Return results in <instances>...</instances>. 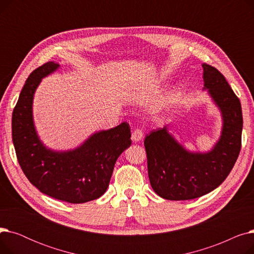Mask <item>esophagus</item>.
<instances>
[{
	"mask_svg": "<svg viewBox=\"0 0 254 254\" xmlns=\"http://www.w3.org/2000/svg\"><path fill=\"white\" fill-rule=\"evenodd\" d=\"M143 138V131L141 128H136L131 134V140L134 142H139Z\"/></svg>",
	"mask_w": 254,
	"mask_h": 254,
	"instance_id": "obj_1",
	"label": "esophagus"
}]
</instances>
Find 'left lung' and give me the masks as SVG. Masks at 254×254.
Listing matches in <instances>:
<instances>
[{
  "label": "left lung",
  "mask_w": 254,
  "mask_h": 254,
  "mask_svg": "<svg viewBox=\"0 0 254 254\" xmlns=\"http://www.w3.org/2000/svg\"><path fill=\"white\" fill-rule=\"evenodd\" d=\"M202 66L204 88L221 111L223 122L221 136L213 149L190 152L166 127L150 131L144 140L151 188L171 201L196 198L214 190L229 176L241 150V103L216 68L207 64Z\"/></svg>",
  "instance_id": "left-lung-1"
}]
</instances>
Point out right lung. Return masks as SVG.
Masks as SVG:
<instances>
[{
    "instance_id": "right-lung-1",
    "label": "right lung",
    "mask_w": 254,
    "mask_h": 254,
    "mask_svg": "<svg viewBox=\"0 0 254 254\" xmlns=\"http://www.w3.org/2000/svg\"><path fill=\"white\" fill-rule=\"evenodd\" d=\"M59 66L48 62L26 79L12 113V140L19 166L34 186L51 197L81 204L100 197L108 189L118 156L131 144L130 128L125 122L96 132L73 150L46 148L35 129L33 99L41 79Z\"/></svg>"
}]
</instances>
